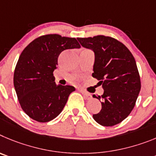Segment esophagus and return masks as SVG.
Returning <instances> with one entry per match:
<instances>
[{"label":"esophagus","mask_w":156,"mask_h":156,"mask_svg":"<svg viewBox=\"0 0 156 156\" xmlns=\"http://www.w3.org/2000/svg\"><path fill=\"white\" fill-rule=\"evenodd\" d=\"M80 92L82 93V95H83L86 98V99H90V98H91V94L89 93V92H86V91L83 90V89H81V90H80Z\"/></svg>","instance_id":"34e87169"}]
</instances>
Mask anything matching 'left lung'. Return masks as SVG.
Segmentation results:
<instances>
[{
	"label": "left lung",
	"mask_w": 156,
	"mask_h": 156,
	"mask_svg": "<svg viewBox=\"0 0 156 156\" xmlns=\"http://www.w3.org/2000/svg\"><path fill=\"white\" fill-rule=\"evenodd\" d=\"M78 40L95 53L92 77L104 89L101 96L93 95L102 104L100 111L92 116L94 120L105 127L120 123L132 111L141 90L134 56L125 45L109 36L99 35Z\"/></svg>",
	"instance_id": "obj_1"
}]
</instances>
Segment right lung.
Returning a JSON list of instances; mask_svg holds the SVG:
<instances>
[{"mask_svg": "<svg viewBox=\"0 0 156 156\" xmlns=\"http://www.w3.org/2000/svg\"><path fill=\"white\" fill-rule=\"evenodd\" d=\"M80 47L75 38L48 34L35 39L22 52L14 72V86L21 107L30 118L45 123L61 113L75 88L56 85L53 73L61 52Z\"/></svg>", "mask_w": 156, "mask_h": 156, "instance_id": "1", "label": "right lung"}]
</instances>
